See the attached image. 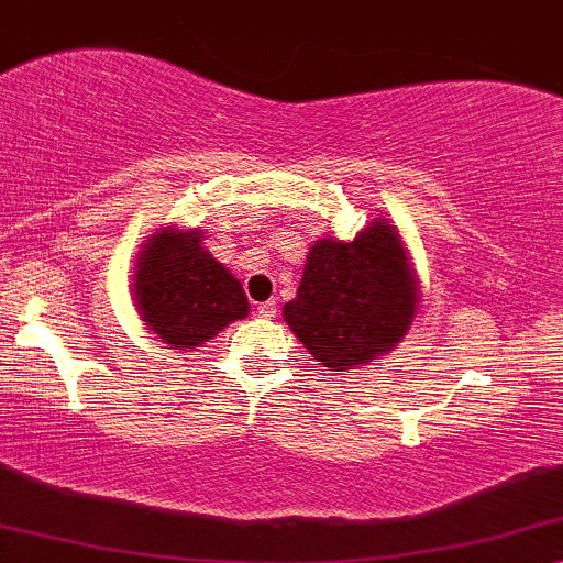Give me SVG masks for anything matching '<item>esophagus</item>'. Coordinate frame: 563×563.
<instances>
[{"label":"esophagus","instance_id":"1","mask_svg":"<svg viewBox=\"0 0 563 563\" xmlns=\"http://www.w3.org/2000/svg\"><path fill=\"white\" fill-rule=\"evenodd\" d=\"M255 313H258V318H276V302L268 300V302H261L258 308H255Z\"/></svg>","mask_w":563,"mask_h":563}]
</instances>
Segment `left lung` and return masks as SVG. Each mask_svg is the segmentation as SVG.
<instances>
[{"label":"left lung","mask_w":563,"mask_h":563,"mask_svg":"<svg viewBox=\"0 0 563 563\" xmlns=\"http://www.w3.org/2000/svg\"><path fill=\"white\" fill-rule=\"evenodd\" d=\"M420 279L399 229L373 219L355 240L321 238L284 321L323 367L355 371L391 352L418 318Z\"/></svg>","instance_id":"8db88e82"}]
</instances>
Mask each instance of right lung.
<instances>
[{
	"mask_svg": "<svg viewBox=\"0 0 563 563\" xmlns=\"http://www.w3.org/2000/svg\"><path fill=\"white\" fill-rule=\"evenodd\" d=\"M133 302L169 350H196L250 313L238 276L203 247L200 229L158 227L137 250Z\"/></svg>",
	"mask_w": 563,
	"mask_h": 563,
	"instance_id": "right-lung-1",
	"label": "right lung"
}]
</instances>
